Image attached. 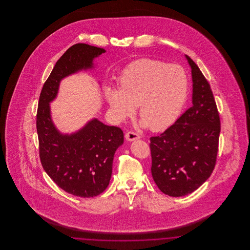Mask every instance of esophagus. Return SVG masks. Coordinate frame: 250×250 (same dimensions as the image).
<instances>
[{"mask_svg": "<svg viewBox=\"0 0 250 250\" xmlns=\"http://www.w3.org/2000/svg\"><path fill=\"white\" fill-rule=\"evenodd\" d=\"M140 138H141V137H140L137 133L132 132V131H129V132H127V133L125 134V139H126V141H128V142H133V141L139 140Z\"/></svg>", "mask_w": 250, "mask_h": 250, "instance_id": "obj_1", "label": "esophagus"}]
</instances>
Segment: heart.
<instances>
[{
    "label": "heart",
    "instance_id": "b5f03b06",
    "mask_svg": "<svg viewBox=\"0 0 250 250\" xmlns=\"http://www.w3.org/2000/svg\"><path fill=\"white\" fill-rule=\"evenodd\" d=\"M188 93V77L182 66L142 59L122 74L117 90L108 87L105 95L116 120L125 121L139 107L141 125L157 132L178 118Z\"/></svg>",
    "mask_w": 250,
    "mask_h": 250
}]
</instances>
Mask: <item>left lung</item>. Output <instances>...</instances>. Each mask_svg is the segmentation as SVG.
<instances>
[{"mask_svg": "<svg viewBox=\"0 0 250 250\" xmlns=\"http://www.w3.org/2000/svg\"><path fill=\"white\" fill-rule=\"evenodd\" d=\"M192 107L157 137L150 139L152 175L158 188L171 197L198 189L214 170L220 119L210 84L193 60Z\"/></svg>", "mask_w": 250, "mask_h": 250, "instance_id": "obj_1", "label": "left lung"}]
</instances>
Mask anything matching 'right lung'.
Returning <instances> with one entry per match:
<instances>
[{"label": "right lung", "mask_w": 250, "mask_h": 250, "mask_svg": "<svg viewBox=\"0 0 250 250\" xmlns=\"http://www.w3.org/2000/svg\"><path fill=\"white\" fill-rule=\"evenodd\" d=\"M105 52L104 48L87 44L73 45L57 61L38 102L36 130L42 167L62 189L82 198H93L107 188L124 133L94 118L80 130L62 134L53 124L49 103L56 98L62 79L94 68L95 58Z\"/></svg>", "instance_id": "right-lung-1"}]
</instances>
